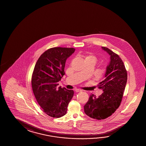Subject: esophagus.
<instances>
[{
  "label": "esophagus",
  "mask_w": 146,
  "mask_h": 146,
  "mask_svg": "<svg viewBox=\"0 0 146 146\" xmlns=\"http://www.w3.org/2000/svg\"><path fill=\"white\" fill-rule=\"evenodd\" d=\"M75 92H82V90H80V89H76V90H75Z\"/></svg>",
  "instance_id": "obj_1"
}]
</instances>
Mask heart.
Returning <instances> with one entry per match:
<instances>
[{"label":"heart","mask_w":146,"mask_h":146,"mask_svg":"<svg viewBox=\"0 0 146 146\" xmlns=\"http://www.w3.org/2000/svg\"><path fill=\"white\" fill-rule=\"evenodd\" d=\"M86 59H93L94 60H95L96 61V58L95 57V56H92V55H89V56H87L86 58Z\"/></svg>","instance_id":"b5f03b06"}]
</instances>
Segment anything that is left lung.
Segmentation results:
<instances>
[{
	"instance_id": "left-lung-1",
	"label": "left lung",
	"mask_w": 146,
	"mask_h": 146,
	"mask_svg": "<svg viewBox=\"0 0 146 146\" xmlns=\"http://www.w3.org/2000/svg\"><path fill=\"white\" fill-rule=\"evenodd\" d=\"M102 48L110 55V59L105 79L99 84V88L103 92L98 97L92 94L84 106L85 113L98 120L107 118L119 107L127 80V73L121 59L108 48Z\"/></svg>"
}]
</instances>
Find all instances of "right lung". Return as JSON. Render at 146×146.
Wrapping results in <instances>:
<instances>
[{"label":"right lung","instance_id":"obj_1","mask_svg":"<svg viewBox=\"0 0 146 146\" xmlns=\"http://www.w3.org/2000/svg\"><path fill=\"white\" fill-rule=\"evenodd\" d=\"M75 51L73 48L49 49L41 55L34 68L31 85L35 97L45 113L54 118L66 115L74 94L72 90L58 85L65 74L66 60Z\"/></svg>","mask_w":146,"mask_h":146}]
</instances>
